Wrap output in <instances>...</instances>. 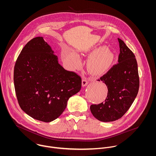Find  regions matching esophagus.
Instances as JSON below:
<instances>
[{"label":"esophagus","mask_w":156,"mask_h":156,"mask_svg":"<svg viewBox=\"0 0 156 156\" xmlns=\"http://www.w3.org/2000/svg\"><path fill=\"white\" fill-rule=\"evenodd\" d=\"M88 83V81L87 79V78H83L82 79V86L85 87Z\"/></svg>","instance_id":"1"}]
</instances>
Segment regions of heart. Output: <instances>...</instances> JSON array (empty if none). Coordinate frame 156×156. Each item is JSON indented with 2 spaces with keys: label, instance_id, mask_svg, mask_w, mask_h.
Masks as SVG:
<instances>
[{
  "label": "heart",
  "instance_id": "b5f03b06",
  "mask_svg": "<svg viewBox=\"0 0 156 156\" xmlns=\"http://www.w3.org/2000/svg\"><path fill=\"white\" fill-rule=\"evenodd\" d=\"M92 55L88 62V69L94 76L103 74L109 69L113 61V57L110 51L105 49L96 48L92 52ZM64 61L69 67L77 68L80 65L79 56L74 52L68 50L64 53Z\"/></svg>",
  "mask_w": 156,
  "mask_h": 156
}]
</instances>
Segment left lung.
I'll return each mask as SVG.
<instances>
[{"mask_svg":"<svg viewBox=\"0 0 156 156\" xmlns=\"http://www.w3.org/2000/svg\"><path fill=\"white\" fill-rule=\"evenodd\" d=\"M118 40L120 51L118 63L100 79L108 87L107 97L104 102L90 106L93 116L103 122L121 118L132 106L139 88L135 56L122 40Z\"/></svg>","mask_w":156,"mask_h":156,"instance_id":"obj_1","label":"left lung"}]
</instances>
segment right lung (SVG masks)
<instances>
[{"mask_svg":"<svg viewBox=\"0 0 156 156\" xmlns=\"http://www.w3.org/2000/svg\"><path fill=\"white\" fill-rule=\"evenodd\" d=\"M14 82L21 109L45 122L58 118L82 87L81 77L58 63V56L41 37L23 47L14 66Z\"/></svg>","mask_w":156,"mask_h":156,"instance_id":"1","label":"right lung"}]
</instances>
